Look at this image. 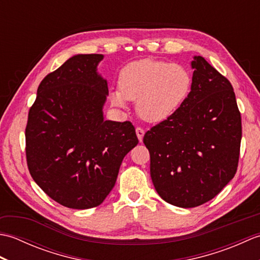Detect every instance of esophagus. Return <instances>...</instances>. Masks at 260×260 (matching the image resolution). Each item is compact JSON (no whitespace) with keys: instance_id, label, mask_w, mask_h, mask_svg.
<instances>
[{"instance_id":"esophagus-1","label":"esophagus","mask_w":260,"mask_h":260,"mask_svg":"<svg viewBox=\"0 0 260 260\" xmlns=\"http://www.w3.org/2000/svg\"><path fill=\"white\" fill-rule=\"evenodd\" d=\"M135 131H136L137 137H139V141L142 142L143 141V136H144V133H145V131L143 129V128H141V127H136Z\"/></svg>"}]
</instances>
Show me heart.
Masks as SVG:
<instances>
[{"label":"heart","instance_id":"1","mask_svg":"<svg viewBox=\"0 0 260 260\" xmlns=\"http://www.w3.org/2000/svg\"><path fill=\"white\" fill-rule=\"evenodd\" d=\"M191 76L180 64L143 59L128 63L120 71L119 90L112 92V102L124 107L136 102L142 119L158 123L171 117L187 97Z\"/></svg>","mask_w":260,"mask_h":260}]
</instances>
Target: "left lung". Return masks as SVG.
<instances>
[{
	"instance_id": "obj_1",
	"label": "left lung",
	"mask_w": 260,
	"mask_h": 260,
	"mask_svg": "<svg viewBox=\"0 0 260 260\" xmlns=\"http://www.w3.org/2000/svg\"><path fill=\"white\" fill-rule=\"evenodd\" d=\"M191 91L176 112L147 131L151 178L158 196L180 208L211 200L238 168L241 116L234 88L201 56Z\"/></svg>"
}]
</instances>
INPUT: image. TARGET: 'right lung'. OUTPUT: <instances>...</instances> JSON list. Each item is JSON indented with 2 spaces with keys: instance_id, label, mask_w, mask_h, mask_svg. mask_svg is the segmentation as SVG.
<instances>
[{
  "instance_id": "obj_1",
  "label": "right lung",
  "mask_w": 260,
  "mask_h": 260,
  "mask_svg": "<svg viewBox=\"0 0 260 260\" xmlns=\"http://www.w3.org/2000/svg\"><path fill=\"white\" fill-rule=\"evenodd\" d=\"M103 54H77L38 87L25 127L27 169L43 192L71 209L103 203L121 161L139 143L131 121L104 120Z\"/></svg>"
}]
</instances>
